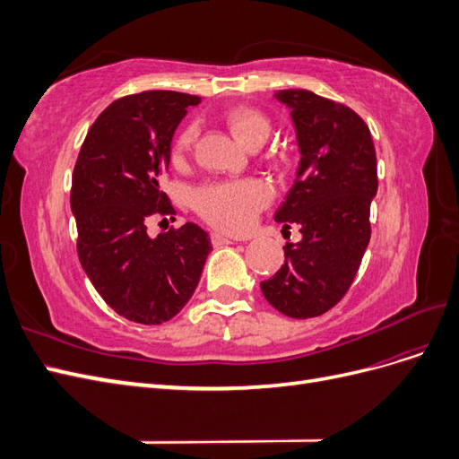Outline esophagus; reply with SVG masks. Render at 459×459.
Listing matches in <instances>:
<instances>
[{"instance_id":"1","label":"esophagus","mask_w":459,"mask_h":459,"mask_svg":"<svg viewBox=\"0 0 459 459\" xmlns=\"http://www.w3.org/2000/svg\"><path fill=\"white\" fill-rule=\"evenodd\" d=\"M211 241H212V245L214 247H221V245H230V243H233L230 238H226V235H221V233H211Z\"/></svg>"}]
</instances>
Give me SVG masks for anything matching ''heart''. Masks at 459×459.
Instances as JSON below:
<instances>
[{"label":"heart","instance_id":"obj_1","mask_svg":"<svg viewBox=\"0 0 459 459\" xmlns=\"http://www.w3.org/2000/svg\"><path fill=\"white\" fill-rule=\"evenodd\" d=\"M231 132L245 145L264 143L270 135V120L255 108H235L228 117ZM199 137V124L189 122L178 134L174 143V159H182ZM268 182L256 178L248 179H220L208 182L191 191V203L199 214L212 226L239 233L253 226L260 208L272 199Z\"/></svg>","mask_w":459,"mask_h":459}]
</instances>
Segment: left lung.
<instances>
[{
    "mask_svg": "<svg viewBox=\"0 0 459 459\" xmlns=\"http://www.w3.org/2000/svg\"><path fill=\"white\" fill-rule=\"evenodd\" d=\"M290 110L300 152L293 187L275 221L299 224L302 239L287 243L285 264L262 281L275 310L307 319L325 314L344 297L369 243V206L377 193V157L368 124L308 90H280Z\"/></svg>",
    "mask_w": 459,
    "mask_h": 459,
    "instance_id": "left-lung-1",
    "label": "left lung"
}]
</instances>
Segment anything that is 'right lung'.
<instances>
[{"label":"right lung","mask_w":459,"mask_h":459,"mask_svg":"<svg viewBox=\"0 0 459 459\" xmlns=\"http://www.w3.org/2000/svg\"><path fill=\"white\" fill-rule=\"evenodd\" d=\"M199 101L166 90L117 100L91 124L74 166L80 264L108 307L135 324L159 325L182 310L212 251L193 221L147 233L151 218L176 212L159 184L178 124Z\"/></svg>","instance_id":"obj_1"}]
</instances>
